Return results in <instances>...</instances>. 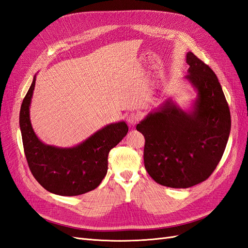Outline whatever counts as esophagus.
Masks as SVG:
<instances>
[{
    "label": "esophagus",
    "instance_id": "esophagus-1",
    "mask_svg": "<svg viewBox=\"0 0 248 248\" xmlns=\"http://www.w3.org/2000/svg\"><path fill=\"white\" fill-rule=\"evenodd\" d=\"M140 119V114L138 111H133L131 112V114H129L128 116H127V122H128V124L130 126H134L136 125Z\"/></svg>",
    "mask_w": 248,
    "mask_h": 248
}]
</instances>
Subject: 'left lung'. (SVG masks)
<instances>
[{
    "instance_id": "left-lung-1",
    "label": "left lung",
    "mask_w": 248,
    "mask_h": 248,
    "mask_svg": "<svg viewBox=\"0 0 248 248\" xmlns=\"http://www.w3.org/2000/svg\"><path fill=\"white\" fill-rule=\"evenodd\" d=\"M185 79L197 92L184 110L168 100L137 125L145 137L144 162L160 185L188 188L210 177L219 163L231 131V114L218 78L208 65L186 54Z\"/></svg>"
}]
</instances>
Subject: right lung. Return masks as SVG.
<instances>
[{"label":"right lung","instance_id":"right-lung-1","mask_svg":"<svg viewBox=\"0 0 248 248\" xmlns=\"http://www.w3.org/2000/svg\"><path fill=\"white\" fill-rule=\"evenodd\" d=\"M36 76L21 103L19 126L26 158L33 176L47 191L64 197L95 189L108 172V156L128 132L124 122L111 123L80 144L60 148L42 142L30 120Z\"/></svg>","mask_w":248,"mask_h":248}]
</instances>
